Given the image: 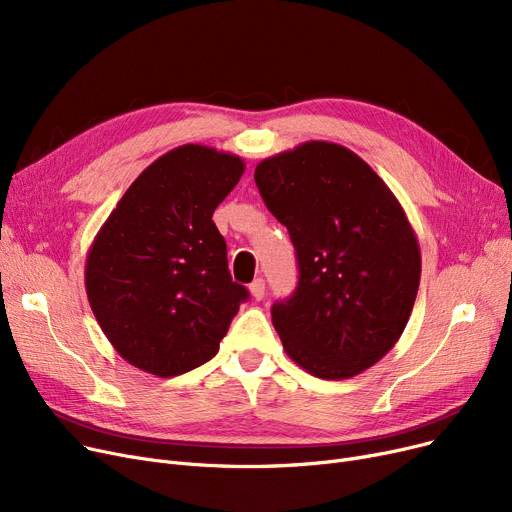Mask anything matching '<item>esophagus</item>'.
I'll return each instance as SVG.
<instances>
[{
  "instance_id": "esophagus-1",
  "label": "esophagus",
  "mask_w": 512,
  "mask_h": 512,
  "mask_svg": "<svg viewBox=\"0 0 512 512\" xmlns=\"http://www.w3.org/2000/svg\"><path fill=\"white\" fill-rule=\"evenodd\" d=\"M249 290H251V297L255 301H261L265 297V280L263 278H255L251 284H249Z\"/></svg>"
}]
</instances>
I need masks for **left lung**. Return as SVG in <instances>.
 Wrapping results in <instances>:
<instances>
[{"label": "left lung", "mask_w": 512, "mask_h": 512, "mask_svg": "<svg viewBox=\"0 0 512 512\" xmlns=\"http://www.w3.org/2000/svg\"><path fill=\"white\" fill-rule=\"evenodd\" d=\"M255 182L297 251L299 286L272 307L284 351L315 378H353L398 342L417 299L421 251L407 213L336 143L267 157Z\"/></svg>", "instance_id": "left-lung-1"}]
</instances>
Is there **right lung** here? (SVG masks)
<instances>
[{
    "instance_id": "1",
    "label": "right lung",
    "mask_w": 512,
    "mask_h": 512,
    "mask_svg": "<svg viewBox=\"0 0 512 512\" xmlns=\"http://www.w3.org/2000/svg\"><path fill=\"white\" fill-rule=\"evenodd\" d=\"M245 161L205 145L157 157L134 180L87 255L89 305L122 359L159 378L191 371L220 348L249 290L232 282L211 215Z\"/></svg>"
}]
</instances>
